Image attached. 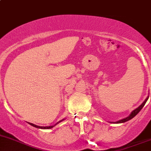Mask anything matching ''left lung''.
<instances>
[{
  "label": "left lung",
  "instance_id": "1",
  "mask_svg": "<svg viewBox=\"0 0 151 151\" xmlns=\"http://www.w3.org/2000/svg\"><path fill=\"white\" fill-rule=\"evenodd\" d=\"M148 97H147V98L145 99V100L143 102H142V105H140V106H139V107H138L137 108H136V109H135V110H134L132 112V113H131V114H130L129 116H128V117L125 118V119H122V120L119 121V122H116V123H117V124H120V123H124V122H127V121L130 120V119H133V118L134 117V116H136V115L137 114V113H139V111H140L141 109H142V108H143V107H144V105H145V104L146 103V102H147V99H148Z\"/></svg>",
  "mask_w": 151,
  "mask_h": 151
}]
</instances>
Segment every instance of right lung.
I'll return each mask as SVG.
<instances>
[{
  "instance_id": "right-lung-1",
  "label": "right lung",
  "mask_w": 151,
  "mask_h": 151,
  "mask_svg": "<svg viewBox=\"0 0 151 151\" xmlns=\"http://www.w3.org/2000/svg\"><path fill=\"white\" fill-rule=\"evenodd\" d=\"M63 120H65V119H63ZM63 120H62V121H63ZM62 121H60V122H62ZM29 124H30L31 126H32V127H36V128H40V129H51V128H52V127H54V126H50V127H39V126H36V125H35V124H32V123H29ZM57 124H58V123H57Z\"/></svg>"
}]
</instances>
